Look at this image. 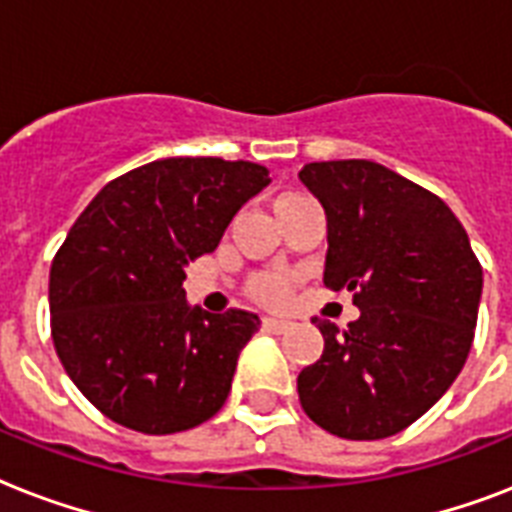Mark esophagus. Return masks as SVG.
<instances>
[{"label":"esophagus","instance_id":"obj_1","mask_svg":"<svg viewBox=\"0 0 512 512\" xmlns=\"http://www.w3.org/2000/svg\"><path fill=\"white\" fill-rule=\"evenodd\" d=\"M263 329H265V332H271V335H281V332H287V329H289V321L287 319H276V316H265Z\"/></svg>","mask_w":512,"mask_h":512}]
</instances>
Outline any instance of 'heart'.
<instances>
[{
  "mask_svg": "<svg viewBox=\"0 0 512 512\" xmlns=\"http://www.w3.org/2000/svg\"><path fill=\"white\" fill-rule=\"evenodd\" d=\"M305 199L308 196H303V193H281L273 201V212L279 215V212L292 209ZM289 292H292V281L287 276H281V273H257L255 279L249 281V295L265 305H281L289 297Z\"/></svg>",
  "mask_w": 512,
  "mask_h": 512,
  "instance_id": "heart-1",
  "label": "heart"
}]
</instances>
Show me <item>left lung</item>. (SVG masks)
I'll return each instance as SVG.
<instances>
[{"label": "left lung", "mask_w": 512, "mask_h": 512, "mask_svg": "<svg viewBox=\"0 0 512 512\" xmlns=\"http://www.w3.org/2000/svg\"><path fill=\"white\" fill-rule=\"evenodd\" d=\"M300 180L327 212L324 284L361 311L348 329L316 319L324 353L297 377L300 404L332 436H396L462 372L484 271L452 209L382 164L313 162Z\"/></svg>", "instance_id": "obj_1"}]
</instances>
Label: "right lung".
Segmentation results:
<instances>
[{
	"instance_id": "right-lung-1",
	"label": "right lung",
	"mask_w": 512,
	"mask_h": 512,
	"mask_svg": "<svg viewBox=\"0 0 512 512\" xmlns=\"http://www.w3.org/2000/svg\"><path fill=\"white\" fill-rule=\"evenodd\" d=\"M268 183L260 164L175 156L111 180L76 217L50 268L52 342L108 420L167 436L220 412L260 319L191 308L185 265Z\"/></svg>"
}]
</instances>
